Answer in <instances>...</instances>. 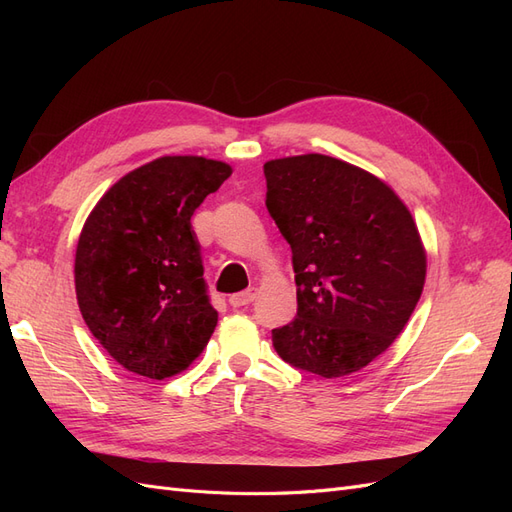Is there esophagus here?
Masks as SVG:
<instances>
[{"label":"esophagus","instance_id":"1","mask_svg":"<svg viewBox=\"0 0 512 512\" xmlns=\"http://www.w3.org/2000/svg\"><path fill=\"white\" fill-rule=\"evenodd\" d=\"M254 297H256V290L250 288V290H243V292H237V294H230L228 303L232 307H243V305H250L254 301Z\"/></svg>","mask_w":512,"mask_h":512}]
</instances>
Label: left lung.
Segmentation results:
<instances>
[{
    "instance_id": "8db88e82",
    "label": "left lung",
    "mask_w": 512,
    "mask_h": 512,
    "mask_svg": "<svg viewBox=\"0 0 512 512\" xmlns=\"http://www.w3.org/2000/svg\"><path fill=\"white\" fill-rule=\"evenodd\" d=\"M265 177L297 284V316L271 331L273 346L320 378L354 374L395 342L421 299L418 228L389 185L337 158L271 160Z\"/></svg>"
}]
</instances>
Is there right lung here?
<instances>
[{
	"label": "right lung",
	"mask_w": 512,
	"mask_h": 512,
	"mask_svg": "<svg viewBox=\"0 0 512 512\" xmlns=\"http://www.w3.org/2000/svg\"><path fill=\"white\" fill-rule=\"evenodd\" d=\"M230 173L218 160L158 158L121 177L83 226L74 258L83 320L138 376L188 369L218 324L190 220Z\"/></svg>",
	"instance_id": "obj_1"
}]
</instances>
